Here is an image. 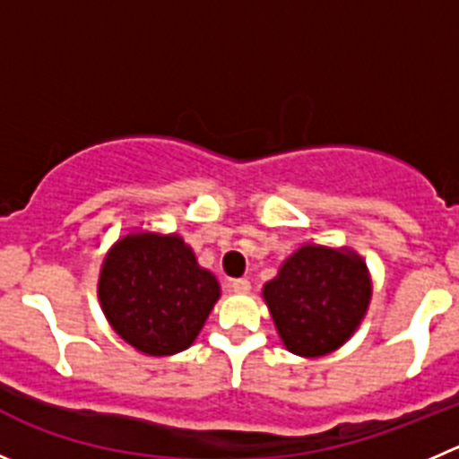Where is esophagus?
Returning a JSON list of instances; mask_svg holds the SVG:
<instances>
[{
	"label": "esophagus",
	"instance_id": "obj_1",
	"mask_svg": "<svg viewBox=\"0 0 459 459\" xmlns=\"http://www.w3.org/2000/svg\"><path fill=\"white\" fill-rule=\"evenodd\" d=\"M230 288H232L234 292H250V281H247V279H232V283H230Z\"/></svg>",
	"mask_w": 459,
	"mask_h": 459
}]
</instances>
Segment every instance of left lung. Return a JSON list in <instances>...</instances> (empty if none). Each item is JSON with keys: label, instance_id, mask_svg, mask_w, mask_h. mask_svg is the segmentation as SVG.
<instances>
[{"label": "left lung", "instance_id": "obj_1", "mask_svg": "<svg viewBox=\"0 0 459 459\" xmlns=\"http://www.w3.org/2000/svg\"><path fill=\"white\" fill-rule=\"evenodd\" d=\"M261 292L283 347L317 358L356 333L372 302V277L351 247L304 243Z\"/></svg>", "mask_w": 459, "mask_h": 459}]
</instances>
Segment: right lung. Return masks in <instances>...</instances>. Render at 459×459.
Masks as SVG:
<instances>
[{
    "label": "right lung",
    "instance_id": "obj_1",
    "mask_svg": "<svg viewBox=\"0 0 459 459\" xmlns=\"http://www.w3.org/2000/svg\"><path fill=\"white\" fill-rule=\"evenodd\" d=\"M96 292L121 340L146 356H173L198 338L221 283L180 234L133 230L108 250Z\"/></svg>",
    "mask_w": 459,
    "mask_h": 459
}]
</instances>
